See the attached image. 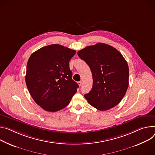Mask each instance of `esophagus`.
<instances>
[{
	"mask_svg": "<svg viewBox=\"0 0 155 155\" xmlns=\"http://www.w3.org/2000/svg\"><path fill=\"white\" fill-rule=\"evenodd\" d=\"M77 83H78V85H79V86H80H80H81V85H82V81H78V82H77Z\"/></svg>",
	"mask_w": 155,
	"mask_h": 155,
	"instance_id": "34e87169",
	"label": "esophagus"
}]
</instances>
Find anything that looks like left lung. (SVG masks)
<instances>
[{
  "label": "left lung",
  "instance_id": "obj_1",
  "mask_svg": "<svg viewBox=\"0 0 155 155\" xmlns=\"http://www.w3.org/2000/svg\"><path fill=\"white\" fill-rule=\"evenodd\" d=\"M79 58L90 67L93 87L84 95L89 104L100 110L117 106L129 87V66L116 48L98 43L78 52Z\"/></svg>",
  "mask_w": 155,
  "mask_h": 155
}]
</instances>
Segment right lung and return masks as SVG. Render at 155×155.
I'll use <instances>...</instances> for the list:
<instances>
[{
  "label": "right lung",
  "mask_w": 155,
  "mask_h": 155,
  "mask_svg": "<svg viewBox=\"0 0 155 155\" xmlns=\"http://www.w3.org/2000/svg\"><path fill=\"white\" fill-rule=\"evenodd\" d=\"M75 50L59 45L40 48L30 57L25 81L30 94L45 110L56 112L66 107L78 88L72 80L69 61Z\"/></svg>",
  "instance_id": "obj_1"
}]
</instances>
